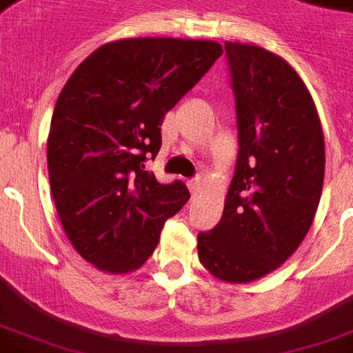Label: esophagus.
<instances>
[{
  "label": "esophagus",
  "instance_id": "34e87169",
  "mask_svg": "<svg viewBox=\"0 0 353 353\" xmlns=\"http://www.w3.org/2000/svg\"><path fill=\"white\" fill-rule=\"evenodd\" d=\"M199 188H201V179H199V177H196L192 181H188V190H190L192 196H196V194L199 192Z\"/></svg>",
  "mask_w": 353,
  "mask_h": 353
}]
</instances>
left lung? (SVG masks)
Masks as SVG:
<instances>
[{
  "label": "left lung",
  "instance_id": "8db88e82",
  "mask_svg": "<svg viewBox=\"0 0 353 353\" xmlns=\"http://www.w3.org/2000/svg\"><path fill=\"white\" fill-rule=\"evenodd\" d=\"M238 115V161L220 223L198 234L214 279L249 284L273 273L313 223L324 183V133L304 80L260 46L225 41Z\"/></svg>",
  "mask_w": 353,
  "mask_h": 353
}]
</instances>
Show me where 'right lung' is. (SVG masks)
Instances as JSON below:
<instances>
[{"mask_svg": "<svg viewBox=\"0 0 353 353\" xmlns=\"http://www.w3.org/2000/svg\"><path fill=\"white\" fill-rule=\"evenodd\" d=\"M212 40L128 38L91 52L60 91L47 137L52 199L74 251L128 274L159 243L190 194L144 170L165 115L221 57Z\"/></svg>", "mask_w": 353, "mask_h": 353, "instance_id": "right-lung-1", "label": "right lung"}]
</instances>
